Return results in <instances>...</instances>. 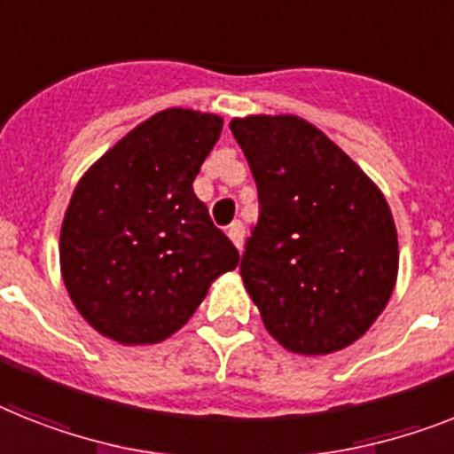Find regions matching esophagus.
<instances>
[{
	"mask_svg": "<svg viewBox=\"0 0 454 454\" xmlns=\"http://www.w3.org/2000/svg\"><path fill=\"white\" fill-rule=\"evenodd\" d=\"M227 236H230V241L234 243L236 248L239 250L243 248V236H246V230H243L241 223H231L230 227H227Z\"/></svg>",
	"mask_w": 454,
	"mask_h": 454,
	"instance_id": "obj_1",
	"label": "esophagus"
}]
</instances>
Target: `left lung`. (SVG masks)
I'll list each match as a JSON object with an SVG mask.
<instances>
[{
	"mask_svg": "<svg viewBox=\"0 0 454 454\" xmlns=\"http://www.w3.org/2000/svg\"><path fill=\"white\" fill-rule=\"evenodd\" d=\"M260 192L243 287L290 353H339L369 332L399 273L389 204L325 132L292 114L230 122Z\"/></svg>",
	"mask_w": 454,
	"mask_h": 454,
	"instance_id": "8db88e82",
	"label": "left lung"
}]
</instances>
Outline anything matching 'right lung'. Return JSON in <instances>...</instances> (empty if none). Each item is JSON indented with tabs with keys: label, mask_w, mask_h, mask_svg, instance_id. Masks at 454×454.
Instances as JSON below:
<instances>
[{
	"label": "right lung",
	"mask_w": 454,
	"mask_h": 454,
	"mask_svg": "<svg viewBox=\"0 0 454 454\" xmlns=\"http://www.w3.org/2000/svg\"><path fill=\"white\" fill-rule=\"evenodd\" d=\"M223 118L194 108L151 115L74 187L59 273L90 327L122 346L168 339L194 316L239 250L192 190Z\"/></svg>",
	"instance_id": "right-lung-1"
}]
</instances>
